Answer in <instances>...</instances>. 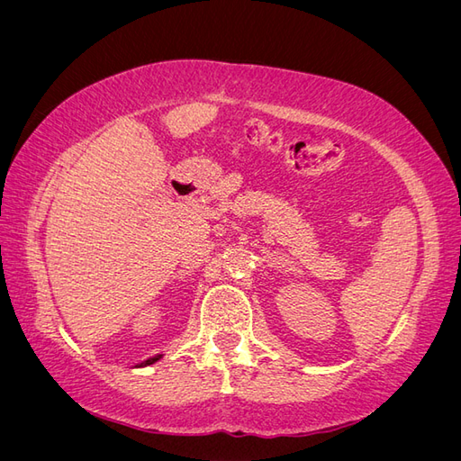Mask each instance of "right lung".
Here are the masks:
<instances>
[{
    "instance_id": "1",
    "label": "right lung",
    "mask_w": 461,
    "mask_h": 461,
    "mask_svg": "<svg viewBox=\"0 0 461 461\" xmlns=\"http://www.w3.org/2000/svg\"><path fill=\"white\" fill-rule=\"evenodd\" d=\"M161 359V356H156V357H149V359H146L144 364H140V366H151V364H156V361H159Z\"/></svg>"
}]
</instances>
